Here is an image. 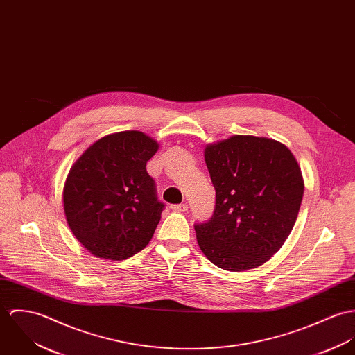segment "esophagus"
I'll return each instance as SVG.
<instances>
[{"label":"esophagus","mask_w":355,"mask_h":355,"mask_svg":"<svg viewBox=\"0 0 355 355\" xmlns=\"http://www.w3.org/2000/svg\"><path fill=\"white\" fill-rule=\"evenodd\" d=\"M171 208H173L174 211H177V212H187L189 207H188L187 202H181V204H174V205H171Z\"/></svg>","instance_id":"34e87169"}]
</instances>
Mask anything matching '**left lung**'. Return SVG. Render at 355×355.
<instances>
[{
    "label": "left lung",
    "instance_id": "8db88e82",
    "mask_svg": "<svg viewBox=\"0 0 355 355\" xmlns=\"http://www.w3.org/2000/svg\"><path fill=\"white\" fill-rule=\"evenodd\" d=\"M204 158L216 200L211 219L195 223L200 249L226 271L264 264L297 220L304 196L297 160L286 146L254 136L208 146Z\"/></svg>",
    "mask_w": 355,
    "mask_h": 355
}]
</instances>
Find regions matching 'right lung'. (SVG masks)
Here are the masks:
<instances>
[{
  "label": "right lung",
  "mask_w": 355,
  "mask_h": 355,
  "mask_svg": "<svg viewBox=\"0 0 355 355\" xmlns=\"http://www.w3.org/2000/svg\"><path fill=\"white\" fill-rule=\"evenodd\" d=\"M158 143L129 130L102 137L72 166L64 187V209L75 236L92 254L125 260L144 249L164 204L147 162Z\"/></svg>",
  "instance_id": "right-lung-1"
}]
</instances>
